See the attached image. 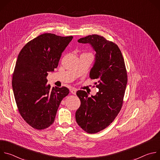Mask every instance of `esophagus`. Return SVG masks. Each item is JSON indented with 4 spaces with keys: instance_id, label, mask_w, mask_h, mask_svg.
Instances as JSON below:
<instances>
[{
    "instance_id": "34e87169",
    "label": "esophagus",
    "mask_w": 160,
    "mask_h": 160,
    "mask_svg": "<svg viewBox=\"0 0 160 160\" xmlns=\"http://www.w3.org/2000/svg\"><path fill=\"white\" fill-rule=\"evenodd\" d=\"M70 92L73 94H76V93H77V89L76 88H71L70 89Z\"/></svg>"
}]
</instances>
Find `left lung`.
<instances>
[{
  "label": "left lung",
  "mask_w": 160,
  "mask_h": 160,
  "mask_svg": "<svg viewBox=\"0 0 160 160\" xmlns=\"http://www.w3.org/2000/svg\"><path fill=\"white\" fill-rule=\"evenodd\" d=\"M88 43L96 52L95 61L90 72L91 79L99 88L95 96L88 98L84 90L77 95L81 104L75 113L78 125L85 132L95 133L109 126L118 115L127 83L124 59L118 45L98 35L78 40Z\"/></svg>",
  "instance_id": "obj_1"
}]
</instances>
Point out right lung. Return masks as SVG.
I'll return each instance as SVG.
<instances>
[{
	"label": "right lung",
	"mask_w": 160,
	"mask_h": 160,
	"mask_svg": "<svg viewBox=\"0 0 160 160\" xmlns=\"http://www.w3.org/2000/svg\"><path fill=\"white\" fill-rule=\"evenodd\" d=\"M72 38L43 33L18 54L12 80L14 96L21 116L34 128L42 130L54 123L61 101L70 92L65 87L51 88L47 76L58 67Z\"/></svg>",
	"instance_id": "1"
}]
</instances>
